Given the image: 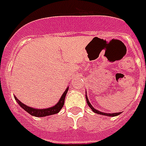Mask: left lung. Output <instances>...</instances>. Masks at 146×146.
Instances as JSON below:
<instances>
[{
	"instance_id": "1",
	"label": "left lung",
	"mask_w": 146,
	"mask_h": 146,
	"mask_svg": "<svg viewBox=\"0 0 146 146\" xmlns=\"http://www.w3.org/2000/svg\"><path fill=\"white\" fill-rule=\"evenodd\" d=\"M86 99H87V103L88 104V106L91 108L93 111L96 113V114H101V115H105V116H108V117H114V116H117V115H119L121 114V112H118V113H104V112H101L100 111H98L97 109H95L94 107L91 105V104L90 103L89 100H88V98H87V92H86Z\"/></svg>"
}]
</instances>
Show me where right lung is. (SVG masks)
Wrapping results in <instances>:
<instances>
[{
	"instance_id": "1",
	"label": "right lung",
	"mask_w": 146,
	"mask_h": 146,
	"mask_svg": "<svg viewBox=\"0 0 146 146\" xmlns=\"http://www.w3.org/2000/svg\"><path fill=\"white\" fill-rule=\"evenodd\" d=\"M68 90H69V87H67L66 90L63 92L62 95L61 96V98H60V99L58 101V103H56V105H54V106L51 107V108L45 109H36L33 108L32 107L27 106L26 104L21 103V101L18 100L15 95H14V97H15V99L17 101V103L20 105V107H21L29 114H30L32 116H35V117H46V116H49V115H52V114H55L59 113V111L62 108V107L64 105L65 98H66V95Z\"/></svg>"
}]
</instances>
